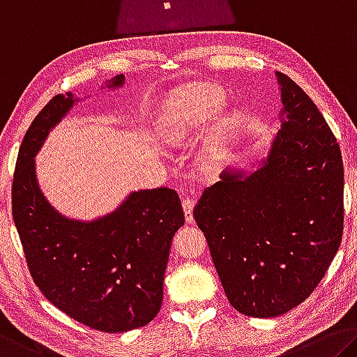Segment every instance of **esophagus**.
<instances>
[{"instance_id":"34e87169","label":"esophagus","mask_w":357,"mask_h":357,"mask_svg":"<svg viewBox=\"0 0 357 357\" xmlns=\"http://www.w3.org/2000/svg\"><path fill=\"white\" fill-rule=\"evenodd\" d=\"M195 205V199L194 197H183V209H184V214H185V220H188L189 224L194 222V218H192V209H194Z\"/></svg>"}]
</instances>
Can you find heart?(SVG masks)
I'll return each mask as SVG.
<instances>
[{
    "label": "heart",
    "mask_w": 357,
    "mask_h": 357,
    "mask_svg": "<svg viewBox=\"0 0 357 357\" xmlns=\"http://www.w3.org/2000/svg\"><path fill=\"white\" fill-rule=\"evenodd\" d=\"M225 106V95L222 90L214 86H194L174 97L167 112V122L163 128V137L173 144L183 143L197 128H202L216 117L218 112ZM236 126L238 116L229 114L222 119L220 130L209 141L203 158L208 165H218L222 155V149L227 137Z\"/></svg>",
    "instance_id": "obj_1"
}]
</instances>
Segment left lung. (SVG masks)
I'll use <instances>...</instances> for the list:
<instances>
[{
    "label": "left lung",
    "mask_w": 357,
    "mask_h": 357,
    "mask_svg": "<svg viewBox=\"0 0 357 357\" xmlns=\"http://www.w3.org/2000/svg\"><path fill=\"white\" fill-rule=\"evenodd\" d=\"M276 76L286 119L264 167L250 176L224 173L194 208L225 296L252 318L302 303L343 235L340 146L313 100L291 77Z\"/></svg>",
    "instance_id": "8db88e82"
}]
</instances>
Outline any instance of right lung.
<instances>
[{
    "instance_id": "add662e5",
    "label": "right lung",
    "mask_w": 357,
    "mask_h": 357,
    "mask_svg": "<svg viewBox=\"0 0 357 357\" xmlns=\"http://www.w3.org/2000/svg\"><path fill=\"white\" fill-rule=\"evenodd\" d=\"M123 84L112 79L109 87ZM75 103L56 95L31 122L13 179V216L31 278L50 303L101 332H127L155 318L163 298L169 246L184 224L176 190H138L114 213L92 222L73 220L39 189L35 155L49 130Z\"/></svg>"
}]
</instances>
